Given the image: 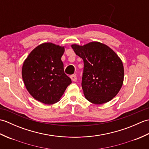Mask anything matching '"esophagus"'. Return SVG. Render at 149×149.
<instances>
[{"instance_id":"34e87169","label":"esophagus","mask_w":149,"mask_h":149,"mask_svg":"<svg viewBox=\"0 0 149 149\" xmlns=\"http://www.w3.org/2000/svg\"><path fill=\"white\" fill-rule=\"evenodd\" d=\"M70 79H72V81H73L75 82L77 81V77H76V75H70Z\"/></svg>"}]
</instances>
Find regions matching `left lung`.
<instances>
[{"label": "left lung", "mask_w": 149, "mask_h": 149, "mask_svg": "<svg viewBox=\"0 0 149 149\" xmlns=\"http://www.w3.org/2000/svg\"><path fill=\"white\" fill-rule=\"evenodd\" d=\"M72 47L84 61L81 86L86 99L95 104L113 99L123 84L124 71L121 59L109 47L100 42Z\"/></svg>", "instance_id": "8db88e82"}]
</instances>
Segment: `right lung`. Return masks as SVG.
Returning a JSON list of instances; mask_svg holds the SVG:
<instances>
[{"label": "right lung", "instance_id": "1", "mask_svg": "<svg viewBox=\"0 0 149 149\" xmlns=\"http://www.w3.org/2000/svg\"><path fill=\"white\" fill-rule=\"evenodd\" d=\"M64 52V47L45 43L36 47L25 60L22 70L25 86L41 102H58L72 83L65 74L61 59Z\"/></svg>", "mask_w": 149, "mask_h": 149}]
</instances>
